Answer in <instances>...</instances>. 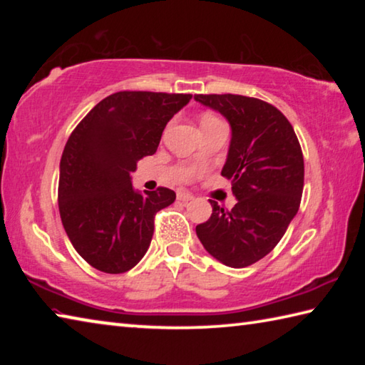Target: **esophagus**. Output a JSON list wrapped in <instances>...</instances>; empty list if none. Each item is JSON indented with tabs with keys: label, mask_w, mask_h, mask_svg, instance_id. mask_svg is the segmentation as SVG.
Listing matches in <instances>:
<instances>
[{
	"label": "esophagus",
	"mask_w": 365,
	"mask_h": 365,
	"mask_svg": "<svg viewBox=\"0 0 365 365\" xmlns=\"http://www.w3.org/2000/svg\"><path fill=\"white\" fill-rule=\"evenodd\" d=\"M177 200L182 202H190V201H193V196H191L190 193H185V191H178Z\"/></svg>",
	"instance_id": "obj_1"
}]
</instances>
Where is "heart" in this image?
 I'll list each match as a JSON object with an SVG mask.
<instances>
[{
	"mask_svg": "<svg viewBox=\"0 0 365 365\" xmlns=\"http://www.w3.org/2000/svg\"><path fill=\"white\" fill-rule=\"evenodd\" d=\"M202 119H214V117H211V115H206V117H202Z\"/></svg>",
	"mask_w": 365,
	"mask_h": 365,
	"instance_id": "obj_1",
	"label": "heart"
}]
</instances>
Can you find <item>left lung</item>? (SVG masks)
I'll list each match as a JSON object with an SVG mask.
<instances>
[{"instance_id": "left-lung-1", "label": "left lung", "mask_w": 365, "mask_h": 365, "mask_svg": "<svg viewBox=\"0 0 365 365\" xmlns=\"http://www.w3.org/2000/svg\"><path fill=\"white\" fill-rule=\"evenodd\" d=\"M225 117L232 140L222 175L232 180V211L211 201L212 214L196 225L209 255L228 267H248L267 256L298 212L304 159L292 123L279 109L242 95H195Z\"/></svg>"}]
</instances>
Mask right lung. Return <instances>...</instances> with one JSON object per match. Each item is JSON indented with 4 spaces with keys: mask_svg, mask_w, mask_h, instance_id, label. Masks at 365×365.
Returning a JSON list of instances; mask_svg holds the SVG:
<instances>
[{
    "mask_svg": "<svg viewBox=\"0 0 365 365\" xmlns=\"http://www.w3.org/2000/svg\"><path fill=\"white\" fill-rule=\"evenodd\" d=\"M191 95L119 91L80 120L59 164L58 202L64 230L91 267L123 274L150 248L154 215L175 191H135L130 174L156 153L168 122Z\"/></svg>",
    "mask_w": 365,
    "mask_h": 365,
    "instance_id": "1",
    "label": "right lung"
}]
</instances>
